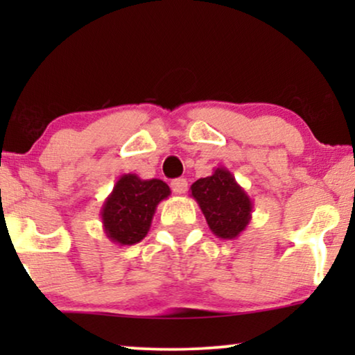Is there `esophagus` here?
<instances>
[{
	"label": "esophagus",
	"instance_id": "esophagus-1",
	"mask_svg": "<svg viewBox=\"0 0 355 355\" xmlns=\"http://www.w3.org/2000/svg\"><path fill=\"white\" fill-rule=\"evenodd\" d=\"M170 187H172L173 193H177V195H185L188 190V182L185 178H175V180L170 183Z\"/></svg>",
	"mask_w": 355,
	"mask_h": 355
}]
</instances>
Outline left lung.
<instances>
[{"instance_id": "obj_1", "label": "left lung", "mask_w": 355, "mask_h": 355, "mask_svg": "<svg viewBox=\"0 0 355 355\" xmlns=\"http://www.w3.org/2000/svg\"><path fill=\"white\" fill-rule=\"evenodd\" d=\"M190 190L216 237L235 240L248 227L253 202L230 170L217 167L209 177L193 183Z\"/></svg>"}]
</instances>
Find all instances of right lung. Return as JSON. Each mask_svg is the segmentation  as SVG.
Masks as SVG:
<instances>
[{
    "mask_svg": "<svg viewBox=\"0 0 355 355\" xmlns=\"http://www.w3.org/2000/svg\"><path fill=\"white\" fill-rule=\"evenodd\" d=\"M168 196V185L159 178L143 180L136 173L121 175L101 209L107 239L121 247L139 243L149 232L157 205Z\"/></svg>",
    "mask_w": 355,
    "mask_h": 355,
    "instance_id": "right-lung-1",
    "label": "right lung"
}]
</instances>
